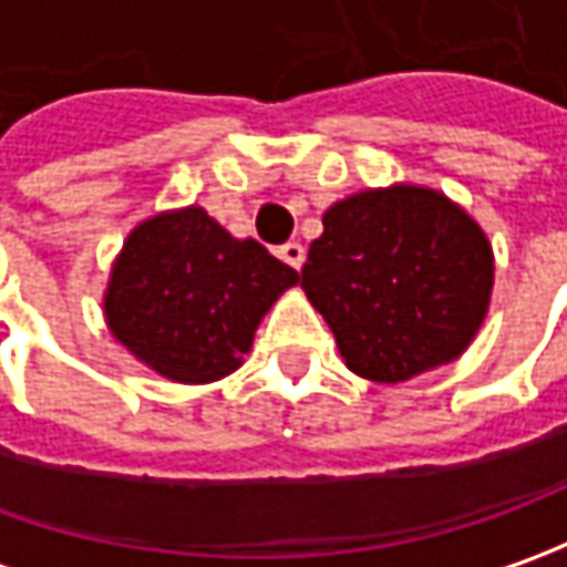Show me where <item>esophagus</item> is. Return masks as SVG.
Listing matches in <instances>:
<instances>
[{
  "label": "esophagus",
  "instance_id": "34e87169",
  "mask_svg": "<svg viewBox=\"0 0 567 567\" xmlns=\"http://www.w3.org/2000/svg\"><path fill=\"white\" fill-rule=\"evenodd\" d=\"M280 258H284L290 268H296V271H299V268H302V261H306V249H302L299 243H287V246L280 249Z\"/></svg>",
  "mask_w": 567,
  "mask_h": 567
}]
</instances>
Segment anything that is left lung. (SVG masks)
Segmentation results:
<instances>
[{
    "instance_id": "8db88e82",
    "label": "left lung",
    "mask_w": 567,
    "mask_h": 567,
    "mask_svg": "<svg viewBox=\"0 0 567 567\" xmlns=\"http://www.w3.org/2000/svg\"><path fill=\"white\" fill-rule=\"evenodd\" d=\"M321 224L302 290L350 372L398 384L473 343L489 312L495 258L464 207L398 183L334 202Z\"/></svg>"
}]
</instances>
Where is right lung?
I'll list each match as a JSON object with an SVG mask.
<instances>
[{
    "label": "right lung",
    "mask_w": 567,
    "mask_h": 567,
    "mask_svg": "<svg viewBox=\"0 0 567 567\" xmlns=\"http://www.w3.org/2000/svg\"><path fill=\"white\" fill-rule=\"evenodd\" d=\"M299 274L255 239H236L205 207L161 210L122 243L103 293L110 334L179 384L236 372L265 312Z\"/></svg>",
    "instance_id": "obj_1"
}]
</instances>
